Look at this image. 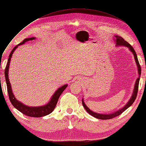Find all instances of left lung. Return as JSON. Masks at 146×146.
Returning a JSON list of instances; mask_svg holds the SVG:
<instances>
[{"label":"left lung","mask_w":146,"mask_h":146,"mask_svg":"<svg viewBox=\"0 0 146 146\" xmlns=\"http://www.w3.org/2000/svg\"><path fill=\"white\" fill-rule=\"evenodd\" d=\"M115 43H116V46H117V45L125 46V47H128L129 48V50H130L131 51L133 52L134 57H135V62H136V65H137V67H138V75H139V76H138V78L136 79V81L135 84V88H134V90H133V96H132V97L131 98L130 100L129 101V102L127 103V105L125 106H123V108H121V109H119V110L116 111V112H114V113H111V114H98V113L94 112H93V111H92L91 110H90V108L88 107L86 105V104L84 103L83 99H82L83 106H84L86 110L88 112V114H90L91 115H92V116L96 117V118H98V119H112V118H113V117H115L117 116V115L121 114V113H123L125 110H127V108L129 107V106H131L132 105H133V103L135 102V99L136 98V96H137V93H138V85H139V80H140V75H141V67H140V65L139 64V62H138L137 55H136V53L135 52V49L133 48V47H132V46L128 42H127V41L125 40L123 38H122L121 37H120L119 36H115Z\"/></svg>","instance_id":"1"}]
</instances>
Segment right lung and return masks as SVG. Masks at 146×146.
Segmentation results:
<instances>
[{"label":"right lung","mask_w":146,"mask_h":146,"mask_svg":"<svg viewBox=\"0 0 146 146\" xmlns=\"http://www.w3.org/2000/svg\"><path fill=\"white\" fill-rule=\"evenodd\" d=\"M34 39H35V38H34V37H32V38H30L25 39L21 43L18 44L17 45H16L15 47L13 48L12 50H11V52H10V55H9V58H8V62H7V64L5 68L4 74H5V78H6V82L7 84V90H8L9 99H10V102L11 104H12V105L14 106L16 109L20 111V112L23 113V114L27 115V116L40 117L45 116V115H47L48 114H50V113L54 110L60 96V95L62 94V92L64 91V90L66 88L67 86H68V84H65L63 86H62L60 88L58 89L55 92V93L53 94V96L51 98V99H50L49 102L43 106H35V107L33 106V107H32V106H26L21 102H19V101L16 99L14 95L13 94L10 80H9V78H8V69H9V66H10V63L11 61V56H12L13 52H14V50L17 48L18 46L23 45V43H25L28 41H31L32 40H34Z\"/></svg>","instance_id":"1"}]
</instances>
